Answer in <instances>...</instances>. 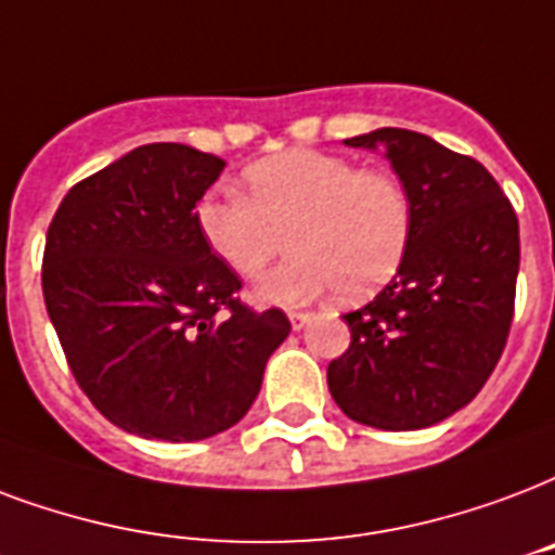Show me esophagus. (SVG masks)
<instances>
[{
  "instance_id": "34e87169",
  "label": "esophagus",
  "mask_w": 555,
  "mask_h": 555,
  "mask_svg": "<svg viewBox=\"0 0 555 555\" xmlns=\"http://www.w3.org/2000/svg\"><path fill=\"white\" fill-rule=\"evenodd\" d=\"M287 320H291L294 328H306L311 323V314H306V311H287Z\"/></svg>"
}]
</instances>
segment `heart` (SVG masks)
Here are the masks:
<instances>
[{
    "label": "heart",
    "instance_id": "obj_1",
    "mask_svg": "<svg viewBox=\"0 0 555 555\" xmlns=\"http://www.w3.org/2000/svg\"><path fill=\"white\" fill-rule=\"evenodd\" d=\"M244 197L206 194L194 223L203 244L238 276H259L282 232L294 256L259 279L268 302L332 291L363 299L399 273L413 238V203L399 177L323 151H287L249 165Z\"/></svg>",
    "mask_w": 555,
    "mask_h": 555
}]
</instances>
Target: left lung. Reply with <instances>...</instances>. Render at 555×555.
I'll return each mask as SVG.
<instances>
[{
	"label": "left lung",
	"instance_id": "1",
	"mask_svg": "<svg viewBox=\"0 0 555 555\" xmlns=\"http://www.w3.org/2000/svg\"><path fill=\"white\" fill-rule=\"evenodd\" d=\"M346 145L387 151L413 203V238L390 285L344 317L352 344L328 363V390L370 428H430L475 399L501 361L518 218L483 165L425 133L380 127Z\"/></svg>",
	"mask_w": 555,
	"mask_h": 555
}]
</instances>
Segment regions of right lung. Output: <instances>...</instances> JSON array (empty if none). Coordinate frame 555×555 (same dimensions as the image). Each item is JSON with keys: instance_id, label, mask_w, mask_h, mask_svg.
Wrapping results in <instances>:
<instances>
[{"instance_id": "right-lung-1", "label": "right lung", "mask_w": 555, "mask_h": 555, "mask_svg": "<svg viewBox=\"0 0 555 555\" xmlns=\"http://www.w3.org/2000/svg\"><path fill=\"white\" fill-rule=\"evenodd\" d=\"M223 165L142 145L72 185L49 223L46 311L80 390L127 434L197 442L232 428L291 334L279 308L241 302V279L197 232Z\"/></svg>"}]
</instances>
